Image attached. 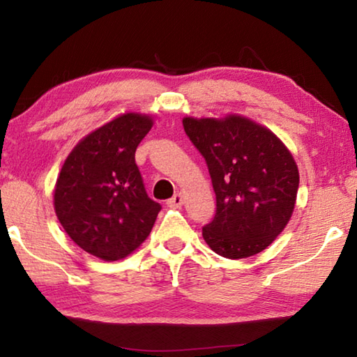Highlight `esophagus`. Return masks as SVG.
<instances>
[{"mask_svg": "<svg viewBox=\"0 0 357 357\" xmlns=\"http://www.w3.org/2000/svg\"><path fill=\"white\" fill-rule=\"evenodd\" d=\"M167 204L170 208H181L184 204V195H183V193H176V195L168 200Z\"/></svg>", "mask_w": 357, "mask_h": 357, "instance_id": "1", "label": "esophagus"}]
</instances>
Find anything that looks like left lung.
Masks as SVG:
<instances>
[{
	"label": "left lung",
	"mask_w": 357,
	"mask_h": 357,
	"mask_svg": "<svg viewBox=\"0 0 357 357\" xmlns=\"http://www.w3.org/2000/svg\"><path fill=\"white\" fill-rule=\"evenodd\" d=\"M183 126L215 192V215L203 228L206 244L231 259L263 252L293 215L299 187L293 154L273 130L241 114L185 116Z\"/></svg>",
	"instance_id": "left-lung-1"
}]
</instances>
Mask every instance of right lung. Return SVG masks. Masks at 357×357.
<instances>
[{"mask_svg":"<svg viewBox=\"0 0 357 357\" xmlns=\"http://www.w3.org/2000/svg\"><path fill=\"white\" fill-rule=\"evenodd\" d=\"M153 124L149 114H119L82 138L58 174L53 206L59 223L80 249L104 261L137 250L160 211L135 164L137 146Z\"/></svg>","mask_w":357,"mask_h":357,"instance_id":"add662e5","label":"right lung"}]
</instances>
